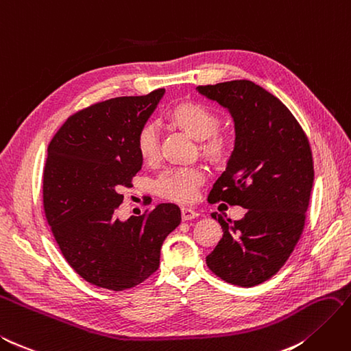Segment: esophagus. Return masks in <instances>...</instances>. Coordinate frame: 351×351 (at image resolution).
Masks as SVG:
<instances>
[{
	"mask_svg": "<svg viewBox=\"0 0 351 351\" xmlns=\"http://www.w3.org/2000/svg\"><path fill=\"white\" fill-rule=\"evenodd\" d=\"M199 214L195 211V210H192V208H187V206H183L182 208V219L184 220V221H187V220H193V219H196Z\"/></svg>",
	"mask_w": 351,
	"mask_h": 351,
	"instance_id": "esophagus-1",
	"label": "esophagus"
}]
</instances>
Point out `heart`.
I'll use <instances>...</instances> for the list:
<instances>
[{
	"label": "heart",
	"mask_w": 351,
	"mask_h": 351,
	"mask_svg": "<svg viewBox=\"0 0 351 351\" xmlns=\"http://www.w3.org/2000/svg\"><path fill=\"white\" fill-rule=\"evenodd\" d=\"M169 117L196 138L202 140V150L211 158H223L230 147V140L219 131L220 118L217 112L201 101H182L176 105ZM136 146L145 160H156L159 156V128L154 121L140 127ZM206 173L202 167H174L160 173L155 180V191L168 201L180 204L192 202L199 187L205 182Z\"/></svg>",
	"instance_id": "b5f03b06"
}]
</instances>
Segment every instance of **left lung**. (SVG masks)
Here are the masks:
<instances>
[{
	"instance_id": "1",
	"label": "left lung",
	"mask_w": 351,
	"mask_h": 351,
	"mask_svg": "<svg viewBox=\"0 0 351 351\" xmlns=\"http://www.w3.org/2000/svg\"><path fill=\"white\" fill-rule=\"evenodd\" d=\"M197 91L229 109L236 132L208 202L246 208L236 221L211 214L223 238L206 266L232 285H260L287 263L304 229L315 180L308 138L291 110L252 81L199 85Z\"/></svg>"
}]
</instances>
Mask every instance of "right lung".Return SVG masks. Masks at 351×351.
Segmentation results:
<instances>
[{
	"label": "right lung",
	"instance_id": "1",
	"mask_svg": "<svg viewBox=\"0 0 351 351\" xmlns=\"http://www.w3.org/2000/svg\"><path fill=\"white\" fill-rule=\"evenodd\" d=\"M165 90L115 97L78 110L51 138L43 174L44 213L64 260L91 285L134 288L159 267L160 246L182 221L159 204L121 221V191L143 164L136 137Z\"/></svg>",
	"mask_w": 351,
	"mask_h": 351
}]
</instances>
